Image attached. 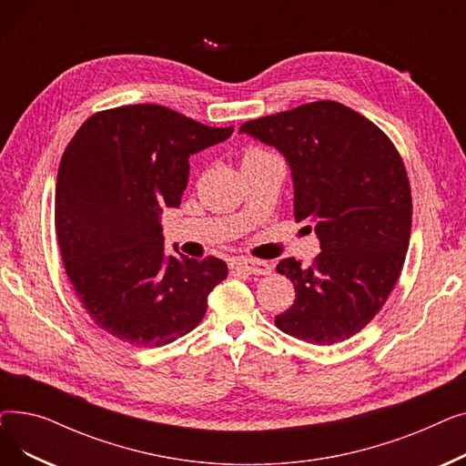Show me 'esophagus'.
I'll list each match as a JSON object with an SVG mask.
<instances>
[{
  "instance_id": "esophagus-1",
  "label": "esophagus",
  "mask_w": 466,
  "mask_h": 466,
  "mask_svg": "<svg viewBox=\"0 0 466 466\" xmlns=\"http://www.w3.org/2000/svg\"><path fill=\"white\" fill-rule=\"evenodd\" d=\"M232 270H241L251 276H268L272 274V264H268L264 260H248V258H234L230 262Z\"/></svg>"
}]
</instances>
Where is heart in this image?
<instances>
[{"label":"heart","instance_id":"1","mask_svg":"<svg viewBox=\"0 0 466 466\" xmlns=\"http://www.w3.org/2000/svg\"><path fill=\"white\" fill-rule=\"evenodd\" d=\"M258 153H262V151H257V149H253V151H249L246 157H251V155H258Z\"/></svg>","mask_w":466,"mask_h":466}]
</instances>
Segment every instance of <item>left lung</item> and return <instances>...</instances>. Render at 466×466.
<instances>
[{
    "label": "left lung",
    "instance_id": "8db88e82",
    "mask_svg": "<svg viewBox=\"0 0 466 466\" xmlns=\"http://www.w3.org/2000/svg\"><path fill=\"white\" fill-rule=\"evenodd\" d=\"M239 134L283 155L295 218L313 225L321 248L313 266L278 264L297 290L278 329L317 346L348 339L381 309L406 258L411 194L400 155L374 122L330 100L249 120Z\"/></svg>",
    "mask_w": 466,
    "mask_h": 466
}]
</instances>
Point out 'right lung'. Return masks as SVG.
I'll return each instance as SVG.
<instances>
[{"mask_svg": "<svg viewBox=\"0 0 466 466\" xmlns=\"http://www.w3.org/2000/svg\"><path fill=\"white\" fill-rule=\"evenodd\" d=\"M232 132L139 104L92 115L66 147L55 202L58 246L77 299L111 336L160 348L204 319L228 268L215 257L166 255L160 215L179 208L188 158Z\"/></svg>", "mask_w": 466, "mask_h": 466, "instance_id": "obj_1", "label": "right lung"}]
</instances>
